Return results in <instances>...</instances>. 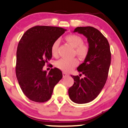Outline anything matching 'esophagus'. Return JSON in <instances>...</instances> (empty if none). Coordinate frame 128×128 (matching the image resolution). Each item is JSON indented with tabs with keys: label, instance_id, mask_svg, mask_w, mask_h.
<instances>
[{
	"label": "esophagus",
	"instance_id": "obj_1",
	"mask_svg": "<svg viewBox=\"0 0 128 128\" xmlns=\"http://www.w3.org/2000/svg\"><path fill=\"white\" fill-rule=\"evenodd\" d=\"M62 76H63V78H66V77H67V76H68L69 74H67V73H65V72H63Z\"/></svg>",
	"mask_w": 128,
	"mask_h": 128
}]
</instances>
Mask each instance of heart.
Wrapping results in <instances>:
<instances>
[{
  "label": "heart",
  "mask_w": 128,
  "mask_h": 128,
  "mask_svg": "<svg viewBox=\"0 0 128 128\" xmlns=\"http://www.w3.org/2000/svg\"><path fill=\"white\" fill-rule=\"evenodd\" d=\"M65 40L74 48V55H76L80 59L84 60L88 55L90 52L89 45L84 42L82 36L77 34H69L64 38ZM59 46V42L56 40L53 42L51 46V54L53 56H58V49ZM78 60L76 58L67 60L61 59L55 62L56 67L64 72H69L78 65Z\"/></svg>",
  "instance_id": "b5f03b06"
}]
</instances>
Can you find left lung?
<instances>
[{
  "label": "left lung",
  "instance_id": "1",
  "mask_svg": "<svg viewBox=\"0 0 128 128\" xmlns=\"http://www.w3.org/2000/svg\"><path fill=\"white\" fill-rule=\"evenodd\" d=\"M74 32L87 38L90 52L84 62L78 67L79 76L71 75L74 84L68 89V95L73 102L86 104L96 99L106 83L111 64V54L109 42L99 30L92 27H77Z\"/></svg>",
  "mask_w": 128,
  "mask_h": 128
}]
</instances>
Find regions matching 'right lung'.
Wrapping results in <instances>:
<instances>
[{"label": "right lung", "instance_id": "1", "mask_svg": "<svg viewBox=\"0 0 128 128\" xmlns=\"http://www.w3.org/2000/svg\"><path fill=\"white\" fill-rule=\"evenodd\" d=\"M59 27L36 26L26 30L18 44L16 73L18 84L30 100L45 102L50 99L54 86L62 79V72L51 68L43 71L52 58L51 46L66 31Z\"/></svg>", "mask_w": 128, "mask_h": 128}]
</instances>
